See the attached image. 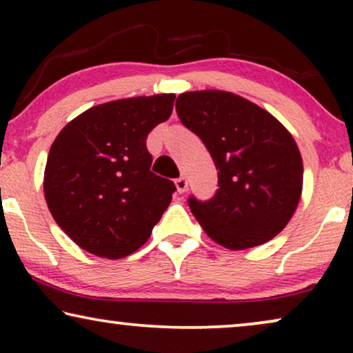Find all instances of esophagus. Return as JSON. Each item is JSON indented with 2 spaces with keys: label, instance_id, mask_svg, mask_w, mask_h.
Returning a JSON list of instances; mask_svg holds the SVG:
<instances>
[{
  "label": "esophagus",
  "instance_id": "obj_1",
  "mask_svg": "<svg viewBox=\"0 0 353 353\" xmlns=\"http://www.w3.org/2000/svg\"><path fill=\"white\" fill-rule=\"evenodd\" d=\"M175 186H176V191L180 192V194H183V192H186V190H188V180H186L185 176L176 178Z\"/></svg>",
  "mask_w": 353,
  "mask_h": 353
}]
</instances>
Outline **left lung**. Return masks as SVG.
<instances>
[{
    "label": "left lung",
    "instance_id": "1",
    "mask_svg": "<svg viewBox=\"0 0 353 353\" xmlns=\"http://www.w3.org/2000/svg\"><path fill=\"white\" fill-rule=\"evenodd\" d=\"M176 114L202 139L219 170L212 199H188L207 236L241 250L281 233L301 201L303 180L301 151L284 125L257 104L220 90L180 94Z\"/></svg>",
    "mask_w": 353,
    "mask_h": 353
}]
</instances>
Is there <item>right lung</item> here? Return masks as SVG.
Returning a JSON list of instances; mask_svg holds the SVG:
<instances>
[{"label":"right lung","instance_id":"obj_1","mask_svg":"<svg viewBox=\"0 0 353 353\" xmlns=\"http://www.w3.org/2000/svg\"><path fill=\"white\" fill-rule=\"evenodd\" d=\"M175 94L94 105L57 134L43 190L62 231L86 252L123 259L149 239L175 185L151 172L149 132L172 115Z\"/></svg>","mask_w":353,"mask_h":353}]
</instances>
